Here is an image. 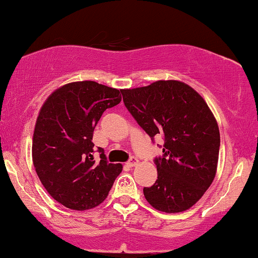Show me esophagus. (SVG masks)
<instances>
[{
  "mask_svg": "<svg viewBox=\"0 0 258 258\" xmlns=\"http://www.w3.org/2000/svg\"><path fill=\"white\" fill-rule=\"evenodd\" d=\"M126 164H127V167H131V168H132V167L137 166V164H138V160L136 159V157H131V159L127 161Z\"/></svg>",
  "mask_w": 258,
  "mask_h": 258,
  "instance_id": "34e87169",
  "label": "esophagus"
}]
</instances>
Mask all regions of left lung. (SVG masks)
Instances as JSON below:
<instances>
[{
	"instance_id": "1",
	"label": "left lung",
	"mask_w": 258,
	"mask_h": 258,
	"mask_svg": "<svg viewBox=\"0 0 258 258\" xmlns=\"http://www.w3.org/2000/svg\"><path fill=\"white\" fill-rule=\"evenodd\" d=\"M123 103L138 125L164 139L163 155L154 160L157 180L144 187L155 209L180 213L190 209L212 185L220 150L219 126L202 96L178 80L121 90Z\"/></svg>"
}]
</instances>
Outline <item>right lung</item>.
Instances as JSON below:
<instances>
[{
	"instance_id": "obj_1",
	"label": "right lung",
	"mask_w": 258,
	"mask_h": 258,
	"mask_svg": "<svg viewBox=\"0 0 258 258\" xmlns=\"http://www.w3.org/2000/svg\"><path fill=\"white\" fill-rule=\"evenodd\" d=\"M121 102L117 89L91 80L74 82L55 90L37 117L32 160L48 194L62 206L86 210L101 204L122 170L109 163L98 148L94 157L92 136L105 109Z\"/></svg>"
}]
</instances>
